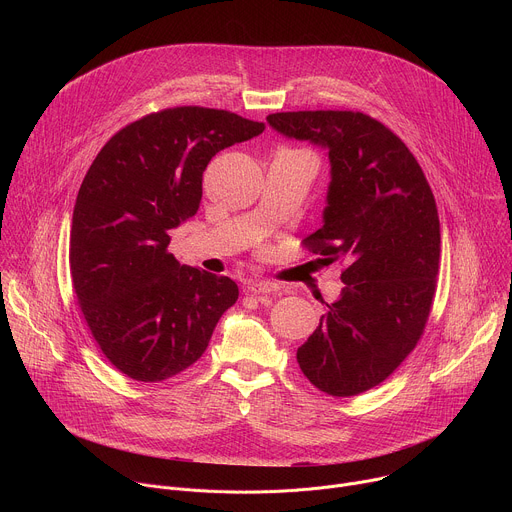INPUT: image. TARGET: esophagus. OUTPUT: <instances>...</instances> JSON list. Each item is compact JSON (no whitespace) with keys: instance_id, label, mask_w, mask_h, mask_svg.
<instances>
[{"instance_id":"obj_1","label":"esophagus","mask_w":512,"mask_h":512,"mask_svg":"<svg viewBox=\"0 0 512 512\" xmlns=\"http://www.w3.org/2000/svg\"><path fill=\"white\" fill-rule=\"evenodd\" d=\"M279 289V285L277 283H273V281H249L247 283V291L249 294H253V296H261V294H275V291Z\"/></svg>"}]
</instances>
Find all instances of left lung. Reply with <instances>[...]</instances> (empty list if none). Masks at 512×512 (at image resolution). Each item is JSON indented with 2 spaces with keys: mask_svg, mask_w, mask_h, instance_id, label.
<instances>
[{
  "mask_svg": "<svg viewBox=\"0 0 512 512\" xmlns=\"http://www.w3.org/2000/svg\"><path fill=\"white\" fill-rule=\"evenodd\" d=\"M277 133L326 150L330 184L322 227L304 245L340 261L344 287L298 348L320 391L352 397L383 383L415 348L440 271V218L407 145L354 111L273 113Z\"/></svg>",
  "mask_w": 512,
  "mask_h": 512,
  "instance_id": "1",
  "label": "left lung"
}]
</instances>
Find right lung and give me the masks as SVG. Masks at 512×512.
<instances>
[{"label":"right lung","mask_w":512,"mask_h":512,"mask_svg":"<svg viewBox=\"0 0 512 512\" xmlns=\"http://www.w3.org/2000/svg\"><path fill=\"white\" fill-rule=\"evenodd\" d=\"M263 129L221 109H166L117 131L91 164L72 212L70 275L93 338L123 375L182 373L237 302L231 277L180 265L168 245L200 206L208 162Z\"/></svg>","instance_id":"1"}]
</instances>
